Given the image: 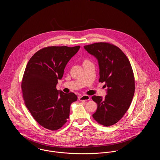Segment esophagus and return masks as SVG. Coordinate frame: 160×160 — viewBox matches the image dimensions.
<instances>
[{"label":"esophagus","instance_id":"34e87169","mask_svg":"<svg viewBox=\"0 0 160 160\" xmlns=\"http://www.w3.org/2000/svg\"><path fill=\"white\" fill-rule=\"evenodd\" d=\"M90 97L89 95H82V96H80L79 97V100H81V101H82V100H85V101H87V100H90Z\"/></svg>","mask_w":160,"mask_h":160}]
</instances>
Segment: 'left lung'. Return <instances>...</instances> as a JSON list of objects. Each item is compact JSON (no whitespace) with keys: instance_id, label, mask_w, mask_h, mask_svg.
Listing matches in <instances>:
<instances>
[{"instance_id":"left-lung-1","label":"left lung","mask_w":160,"mask_h":160,"mask_svg":"<svg viewBox=\"0 0 160 160\" xmlns=\"http://www.w3.org/2000/svg\"><path fill=\"white\" fill-rule=\"evenodd\" d=\"M88 53L98 60L99 82H105L107 95L104 98L93 95L97 104L93 119L105 126L118 122L129 109L135 92V79L130 62L117 46L107 42L85 46Z\"/></svg>"}]
</instances>
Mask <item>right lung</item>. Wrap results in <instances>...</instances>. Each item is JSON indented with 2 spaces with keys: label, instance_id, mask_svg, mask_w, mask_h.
Instances as JSON below:
<instances>
[{
  "label": "right lung",
  "instance_id": "right-lung-1",
  "mask_svg": "<svg viewBox=\"0 0 160 160\" xmlns=\"http://www.w3.org/2000/svg\"><path fill=\"white\" fill-rule=\"evenodd\" d=\"M80 46H50L43 48L29 60L22 82L23 99L34 119L42 127L56 131L67 121L71 104L77 95L56 89L69 60Z\"/></svg>",
  "mask_w": 160,
  "mask_h": 160
}]
</instances>
